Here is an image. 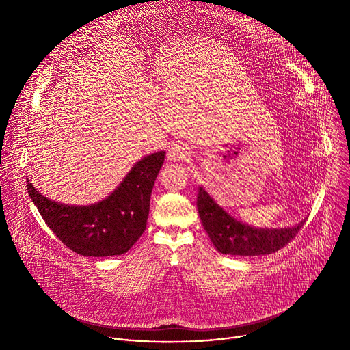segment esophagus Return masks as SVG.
<instances>
[{"mask_svg": "<svg viewBox=\"0 0 350 350\" xmlns=\"http://www.w3.org/2000/svg\"><path fill=\"white\" fill-rule=\"evenodd\" d=\"M189 155V151L188 148L183 144H172L169 146V151H167V159L172 161V162H180V161H184L187 159Z\"/></svg>", "mask_w": 350, "mask_h": 350, "instance_id": "esophagus-1", "label": "esophagus"}]
</instances>
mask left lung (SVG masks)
<instances>
[{
    "mask_svg": "<svg viewBox=\"0 0 350 350\" xmlns=\"http://www.w3.org/2000/svg\"><path fill=\"white\" fill-rule=\"evenodd\" d=\"M196 206L211 241L217 251L224 255L258 256L277 252L296 237L305 223L302 221L295 227L281 230L254 228L235 220L223 211L202 187L198 189Z\"/></svg>",
    "mask_w": 350,
    "mask_h": 350,
    "instance_id": "left-lung-1",
    "label": "left lung"
}]
</instances>
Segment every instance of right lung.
Listing matches in <instances>:
<instances>
[{
  "mask_svg": "<svg viewBox=\"0 0 350 350\" xmlns=\"http://www.w3.org/2000/svg\"><path fill=\"white\" fill-rule=\"evenodd\" d=\"M165 152L142 158L104 201L69 206L49 201L27 180V191L45 224L73 252L83 256L126 254L146 228L149 201Z\"/></svg>",
  "mask_w": 350,
  "mask_h": 350,
  "instance_id": "add662e5",
  "label": "right lung"
}]
</instances>
